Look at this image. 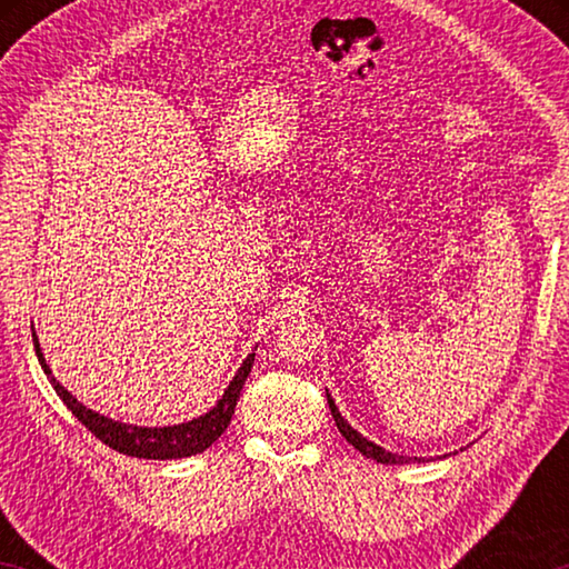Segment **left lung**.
<instances>
[{"mask_svg":"<svg viewBox=\"0 0 569 569\" xmlns=\"http://www.w3.org/2000/svg\"><path fill=\"white\" fill-rule=\"evenodd\" d=\"M329 409H331V413H333L336 427H339V431H341V435L346 437V441H349V445H351L353 449H359L363 457L377 459V461H381V465H407V461H411L409 457L391 455V451L381 449L379 445H373V441H369L366 437H361L359 431H356L349 421H343V417L339 413V409H336V403H333V399H331V397H329ZM413 459H417V457H413Z\"/></svg>","mask_w":569,"mask_h":569,"instance_id":"8db88e82","label":"left lung"}]
</instances>
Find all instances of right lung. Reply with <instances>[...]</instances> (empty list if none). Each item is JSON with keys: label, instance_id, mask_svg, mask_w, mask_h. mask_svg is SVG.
<instances>
[{"label": "right lung", "instance_id": "add662e5", "mask_svg": "<svg viewBox=\"0 0 569 569\" xmlns=\"http://www.w3.org/2000/svg\"><path fill=\"white\" fill-rule=\"evenodd\" d=\"M32 339H34L37 359H40L47 379H50L57 397L67 403V409L74 413L77 421H82L84 427H88L92 435L102 441V445L112 447L114 451H120V455L142 457V459H180V457L200 455V451H206L210 445H213V441L228 429L230 417H233L236 403L240 397V389H243V383L248 379L250 369H253V359H256V353L248 356L233 377V381H230V387L226 389L223 399H220L208 413H203V417L178 423V427L148 429V427H130V423L112 421L98 411L82 407V403L52 377V369L47 366L34 333Z\"/></svg>", "mask_w": 569, "mask_h": 569}]
</instances>
